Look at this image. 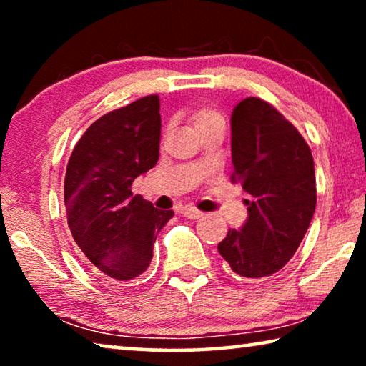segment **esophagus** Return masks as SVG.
I'll use <instances>...</instances> for the list:
<instances>
[{
    "mask_svg": "<svg viewBox=\"0 0 366 366\" xmlns=\"http://www.w3.org/2000/svg\"><path fill=\"white\" fill-rule=\"evenodd\" d=\"M181 213H182L187 219H198V218H202V216H203V213L198 212V209L194 208V207H184V208L181 209Z\"/></svg>",
    "mask_w": 366,
    "mask_h": 366,
    "instance_id": "34e87169",
    "label": "esophagus"
}]
</instances>
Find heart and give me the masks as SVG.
Returning a JSON list of instances; mask_svg holds the SVG:
<instances>
[{
	"label": "heart",
	"mask_w": 366,
	"mask_h": 366,
	"mask_svg": "<svg viewBox=\"0 0 366 366\" xmlns=\"http://www.w3.org/2000/svg\"><path fill=\"white\" fill-rule=\"evenodd\" d=\"M192 124L197 129V132L208 129L212 126H224V117L213 108H200L192 114Z\"/></svg>",
	"instance_id": "obj_1"
}]
</instances>
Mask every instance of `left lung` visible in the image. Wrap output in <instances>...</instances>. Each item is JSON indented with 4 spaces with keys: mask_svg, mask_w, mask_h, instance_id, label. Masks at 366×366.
Segmentation results:
<instances>
[{
    "mask_svg": "<svg viewBox=\"0 0 366 366\" xmlns=\"http://www.w3.org/2000/svg\"><path fill=\"white\" fill-rule=\"evenodd\" d=\"M231 181L245 194L247 221L229 229L219 255L237 276L262 280L287 264L317 207L312 150L280 111L249 97L231 116Z\"/></svg>",
    "mask_w": 366,
    "mask_h": 366,
    "instance_id": "obj_1",
    "label": "left lung"
}]
</instances>
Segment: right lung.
I'll return each mask as SVG.
<instances>
[{
  "mask_svg": "<svg viewBox=\"0 0 366 366\" xmlns=\"http://www.w3.org/2000/svg\"><path fill=\"white\" fill-rule=\"evenodd\" d=\"M158 95L109 111L74 147L64 177L67 224L80 252L104 277L131 281L147 271L153 244L174 212L132 194L135 177L159 157Z\"/></svg>",
  "mask_w": 366,
  "mask_h": 366,
  "instance_id": "add662e5",
  "label": "right lung"
}]
</instances>
